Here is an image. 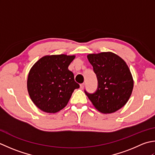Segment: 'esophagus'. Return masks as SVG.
<instances>
[{
	"label": "esophagus",
	"mask_w": 155,
	"mask_h": 155,
	"mask_svg": "<svg viewBox=\"0 0 155 155\" xmlns=\"http://www.w3.org/2000/svg\"><path fill=\"white\" fill-rule=\"evenodd\" d=\"M84 86H85V84H80V88L81 90H83L84 88Z\"/></svg>",
	"instance_id": "obj_1"
}]
</instances>
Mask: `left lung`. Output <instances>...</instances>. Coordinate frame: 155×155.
<instances>
[{"label": "left lung", "mask_w": 155, "mask_h": 155, "mask_svg": "<svg viewBox=\"0 0 155 155\" xmlns=\"http://www.w3.org/2000/svg\"><path fill=\"white\" fill-rule=\"evenodd\" d=\"M87 59L97 75L98 87L88 98L99 112L111 114L122 108L132 94L134 80L124 59L112 52L87 55Z\"/></svg>", "instance_id": "1"}]
</instances>
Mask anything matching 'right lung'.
<instances>
[{"mask_svg": "<svg viewBox=\"0 0 155 155\" xmlns=\"http://www.w3.org/2000/svg\"><path fill=\"white\" fill-rule=\"evenodd\" d=\"M75 55H45L31 68L27 90L32 102L47 113H56L67 106L75 89L80 85L68 66Z\"/></svg>", "mask_w": 155, "mask_h": 155, "instance_id": "obj_1", "label": "right lung"}]
</instances>
